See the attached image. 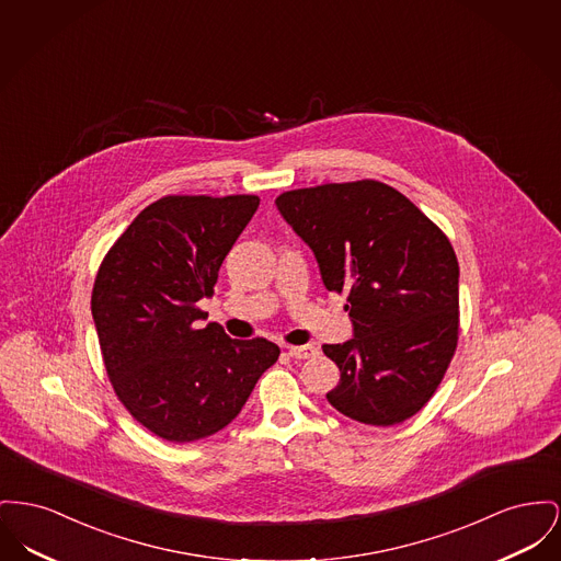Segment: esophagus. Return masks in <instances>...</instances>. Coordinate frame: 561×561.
Returning a JSON list of instances; mask_svg holds the SVG:
<instances>
[{
	"mask_svg": "<svg viewBox=\"0 0 561 561\" xmlns=\"http://www.w3.org/2000/svg\"><path fill=\"white\" fill-rule=\"evenodd\" d=\"M290 358L295 360H309V358H316L320 354V350L316 345H300V347H288L286 350Z\"/></svg>",
	"mask_w": 561,
	"mask_h": 561,
	"instance_id": "34e87169",
	"label": "esophagus"
}]
</instances>
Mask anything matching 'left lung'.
Instances as JSON below:
<instances>
[{
	"label": "left lung",
	"instance_id": "left-lung-1",
	"mask_svg": "<svg viewBox=\"0 0 561 561\" xmlns=\"http://www.w3.org/2000/svg\"><path fill=\"white\" fill-rule=\"evenodd\" d=\"M275 205L345 293L354 339L324 345L341 370L330 404L368 426L413 417L458 347L460 266L426 214L377 180L288 191Z\"/></svg>",
	"mask_w": 561,
	"mask_h": 561
}]
</instances>
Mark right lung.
Wrapping results in <instances>:
<instances>
[{"label": "right lung", "instance_id": "add662e5", "mask_svg": "<svg viewBox=\"0 0 561 561\" xmlns=\"http://www.w3.org/2000/svg\"><path fill=\"white\" fill-rule=\"evenodd\" d=\"M256 195H169L150 203L101 263L91 311L118 400L152 434L193 443L229 426L279 358L266 339L239 341L209 322L222 261L252 220Z\"/></svg>", "mask_w": 561, "mask_h": 561}]
</instances>
